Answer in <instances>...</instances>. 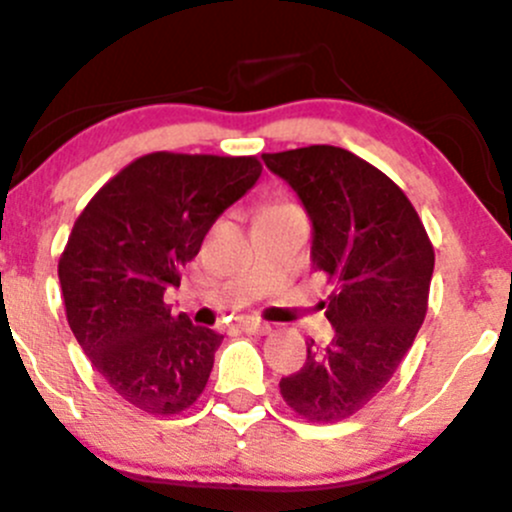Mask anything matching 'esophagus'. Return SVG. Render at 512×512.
<instances>
[{
    "instance_id": "34e87169",
    "label": "esophagus",
    "mask_w": 512,
    "mask_h": 512,
    "mask_svg": "<svg viewBox=\"0 0 512 512\" xmlns=\"http://www.w3.org/2000/svg\"><path fill=\"white\" fill-rule=\"evenodd\" d=\"M238 326L245 333H267L270 331V326H267L265 321H257V319H240Z\"/></svg>"
}]
</instances>
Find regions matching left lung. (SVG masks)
I'll use <instances>...</instances> for the list:
<instances>
[{
	"instance_id": "left-lung-1",
	"label": "left lung",
	"mask_w": 512,
	"mask_h": 512,
	"mask_svg": "<svg viewBox=\"0 0 512 512\" xmlns=\"http://www.w3.org/2000/svg\"><path fill=\"white\" fill-rule=\"evenodd\" d=\"M262 159L299 196L314 228L311 262L336 284L321 301L336 336L328 346L306 341L304 368L279 390L309 422H341L383 390L412 348L434 247L402 188L348 149L314 144Z\"/></svg>"
}]
</instances>
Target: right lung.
Wrapping results in <instances>:
<instances>
[{"mask_svg": "<svg viewBox=\"0 0 512 512\" xmlns=\"http://www.w3.org/2000/svg\"><path fill=\"white\" fill-rule=\"evenodd\" d=\"M260 174L255 157L154 152L107 181L75 220L58 260L68 326L129 405L179 414L201 397L223 336L171 314L164 294Z\"/></svg>", "mask_w": 512, "mask_h": 512, "instance_id": "add662e5", "label": "right lung"}]
</instances>
